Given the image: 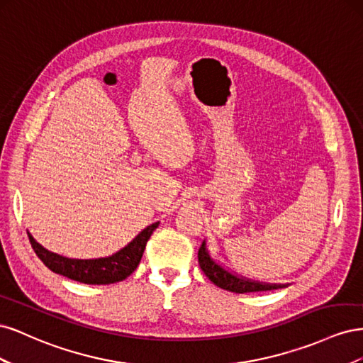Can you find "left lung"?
Segmentation results:
<instances>
[{
  "label": "left lung",
  "mask_w": 363,
  "mask_h": 363,
  "mask_svg": "<svg viewBox=\"0 0 363 363\" xmlns=\"http://www.w3.org/2000/svg\"><path fill=\"white\" fill-rule=\"evenodd\" d=\"M199 262L206 277H208L218 288L236 292V294H245V292H259V291H271L284 288L286 284H271V283H260L255 280H248L244 277H239L236 274L227 271L224 267L216 263L206 248V240L201 244L199 250Z\"/></svg>",
  "instance_id": "obj_1"
}]
</instances>
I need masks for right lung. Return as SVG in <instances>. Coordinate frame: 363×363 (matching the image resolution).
Masks as SVG:
<instances>
[{"label": "right lung", "instance_id": "right-lung-1", "mask_svg": "<svg viewBox=\"0 0 363 363\" xmlns=\"http://www.w3.org/2000/svg\"><path fill=\"white\" fill-rule=\"evenodd\" d=\"M157 227L159 223L148 225L128 245L100 259H69L43 248L30 233L28 239L38 257L52 272L86 284H111L125 280L138 268L148 239Z\"/></svg>", "mask_w": 363, "mask_h": 363}]
</instances>
